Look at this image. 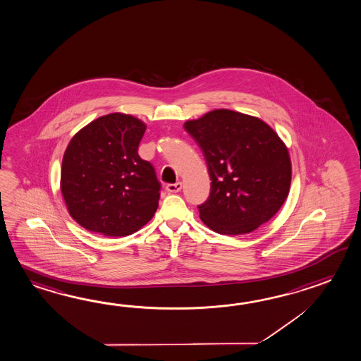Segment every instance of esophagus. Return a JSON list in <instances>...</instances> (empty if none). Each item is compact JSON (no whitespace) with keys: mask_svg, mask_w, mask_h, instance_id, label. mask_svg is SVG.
Returning <instances> with one entry per match:
<instances>
[{"mask_svg":"<svg viewBox=\"0 0 361 361\" xmlns=\"http://www.w3.org/2000/svg\"><path fill=\"white\" fill-rule=\"evenodd\" d=\"M181 188H183V184L178 181V183H175V184H169L166 186V190L169 192H177L181 190Z\"/></svg>","mask_w":361,"mask_h":361,"instance_id":"obj_1","label":"esophagus"}]
</instances>
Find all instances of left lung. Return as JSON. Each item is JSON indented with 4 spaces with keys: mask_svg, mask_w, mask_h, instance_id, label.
Wrapping results in <instances>:
<instances>
[{
    "mask_svg": "<svg viewBox=\"0 0 361 361\" xmlns=\"http://www.w3.org/2000/svg\"><path fill=\"white\" fill-rule=\"evenodd\" d=\"M184 128L207 163L211 192L198 209L209 229L246 234L277 214L290 190L291 161L286 145L267 123L217 109L186 121Z\"/></svg>",
    "mask_w": 361,
    "mask_h": 361,
    "instance_id": "1",
    "label": "left lung"
}]
</instances>
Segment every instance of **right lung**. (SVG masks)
<instances>
[{"label": "right lung", "instance_id": "add662e5", "mask_svg": "<svg viewBox=\"0 0 361 361\" xmlns=\"http://www.w3.org/2000/svg\"><path fill=\"white\" fill-rule=\"evenodd\" d=\"M145 130L144 121L114 112L71 138L62 161L61 192L68 214L89 232L129 235L154 216L161 183L138 155Z\"/></svg>", "mask_w": 361, "mask_h": 361}]
</instances>
